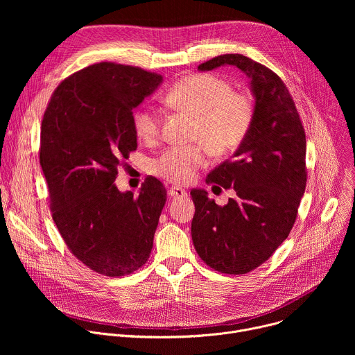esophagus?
I'll return each instance as SVG.
<instances>
[{
	"instance_id": "obj_1",
	"label": "esophagus",
	"mask_w": 355,
	"mask_h": 355,
	"mask_svg": "<svg viewBox=\"0 0 355 355\" xmlns=\"http://www.w3.org/2000/svg\"><path fill=\"white\" fill-rule=\"evenodd\" d=\"M168 195L171 198H185L187 196V191L184 188H181V187H170Z\"/></svg>"
}]
</instances>
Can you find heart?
Here are the masks:
<instances>
[{
  "label": "heart",
  "instance_id": "1",
  "mask_svg": "<svg viewBox=\"0 0 355 355\" xmlns=\"http://www.w3.org/2000/svg\"><path fill=\"white\" fill-rule=\"evenodd\" d=\"M232 91V85L216 76L198 74L175 83L166 101L193 115L195 139L205 142L214 153L222 155L241 141L252 118L250 99ZM133 125L141 140L153 141L160 135L162 119L156 110L141 108L136 112ZM205 145L168 147L155 160L153 171L175 184L188 182L198 168L208 163V148Z\"/></svg>",
  "mask_w": 355,
  "mask_h": 355
}]
</instances>
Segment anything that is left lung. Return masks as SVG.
<instances>
[{"label": "left lung", "instance_id": "obj_1", "mask_svg": "<svg viewBox=\"0 0 355 355\" xmlns=\"http://www.w3.org/2000/svg\"><path fill=\"white\" fill-rule=\"evenodd\" d=\"M234 66L254 98L247 133L232 159L212 170L208 184L236 191L225 207L205 189H192L191 234L199 257L225 274H247L267 261L288 237L306 187V137L282 80L243 55H222L198 66Z\"/></svg>", "mask_w": 355, "mask_h": 355}]
</instances>
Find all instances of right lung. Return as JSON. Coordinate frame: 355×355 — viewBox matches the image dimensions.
<instances>
[{
	"instance_id": "obj_1",
	"label": "right lung",
	"mask_w": 355,
	"mask_h": 355,
	"mask_svg": "<svg viewBox=\"0 0 355 355\" xmlns=\"http://www.w3.org/2000/svg\"><path fill=\"white\" fill-rule=\"evenodd\" d=\"M162 83L137 67L98 63L66 78L46 108L40 166L53 220L73 254L98 274H130L153 248L164 185L148 177L135 196L115 180L137 147L133 110Z\"/></svg>"
}]
</instances>
